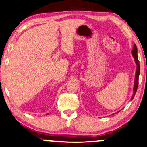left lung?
Here are the masks:
<instances>
[{
  "instance_id": "1",
  "label": "left lung",
  "mask_w": 147,
  "mask_h": 147,
  "mask_svg": "<svg viewBox=\"0 0 147 147\" xmlns=\"http://www.w3.org/2000/svg\"><path fill=\"white\" fill-rule=\"evenodd\" d=\"M138 48H137L136 45H134V48L132 50V55L134 59H135L136 63L137 64V69H136V77H135V83H134V95L131 98V100L134 98V96H135V94L137 91V89H138V83H139V74L140 73V66H139V59L138 58Z\"/></svg>"
}]
</instances>
